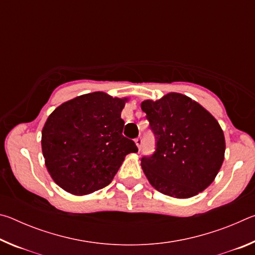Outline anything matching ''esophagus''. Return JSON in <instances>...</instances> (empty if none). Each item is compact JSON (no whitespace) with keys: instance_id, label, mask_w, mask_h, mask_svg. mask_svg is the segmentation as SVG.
Wrapping results in <instances>:
<instances>
[{"instance_id":"esophagus-1","label":"esophagus","mask_w":255,"mask_h":255,"mask_svg":"<svg viewBox=\"0 0 255 255\" xmlns=\"http://www.w3.org/2000/svg\"><path fill=\"white\" fill-rule=\"evenodd\" d=\"M135 143H136V145H137V147H138V149H141V146H143V139H141V137H137L136 139H135Z\"/></svg>"}]
</instances>
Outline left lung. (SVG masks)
I'll return each instance as SVG.
<instances>
[{"instance_id": "left-lung-1", "label": "left lung", "mask_w": 255, "mask_h": 255, "mask_svg": "<svg viewBox=\"0 0 255 255\" xmlns=\"http://www.w3.org/2000/svg\"><path fill=\"white\" fill-rule=\"evenodd\" d=\"M156 139L141 158L149 183L163 195L184 199L204 191L221 170L225 137L217 120L199 103L180 93L141 102Z\"/></svg>"}]
</instances>
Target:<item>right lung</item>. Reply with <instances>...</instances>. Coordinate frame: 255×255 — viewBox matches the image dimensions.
Here are the masks:
<instances>
[{
  "instance_id": "1",
  "label": "right lung",
  "mask_w": 255,
  "mask_h": 255,
  "mask_svg": "<svg viewBox=\"0 0 255 255\" xmlns=\"http://www.w3.org/2000/svg\"><path fill=\"white\" fill-rule=\"evenodd\" d=\"M127 100L93 92L64 102L49 116L41 147L47 170L60 188L76 196L105 188L125 156L137 152L133 140L123 135Z\"/></svg>"
}]
</instances>
